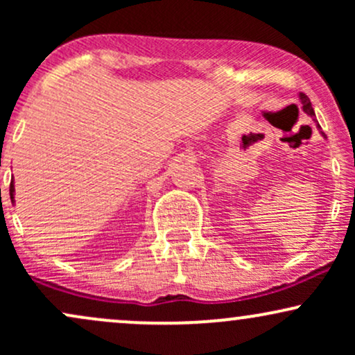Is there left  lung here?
Instances as JSON below:
<instances>
[{
  "mask_svg": "<svg viewBox=\"0 0 355 355\" xmlns=\"http://www.w3.org/2000/svg\"><path fill=\"white\" fill-rule=\"evenodd\" d=\"M299 100H300V103H302V110L305 113H307L309 116H315V112H313V108H312V103H311V100H309V96L305 95V93H300L299 95ZM317 128H319V132H320V135L325 138V140H327V137H325V133L322 132V128H320V125L317 123Z\"/></svg>",
  "mask_w": 355,
  "mask_h": 355,
  "instance_id": "8db88e82",
  "label": "left lung"
}]
</instances>
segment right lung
Returning <instances> with one entry per match:
<instances>
[{
    "label": "right lung",
    "mask_w": 355,
    "mask_h": 355,
    "mask_svg": "<svg viewBox=\"0 0 355 355\" xmlns=\"http://www.w3.org/2000/svg\"><path fill=\"white\" fill-rule=\"evenodd\" d=\"M10 198H11V203L15 205V180H11V185H10Z\"/></svg>",
    "instance_id": "1"
}]
</instances>
